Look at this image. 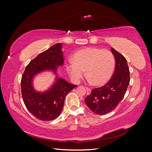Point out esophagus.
Returning <instances> with one entry per match:
<instances>
[{"label":"esophagus","mask_w":152,"mask_h":152,"mask_svg":"<svg viewBox=\"0 0 152 152\" xmlns=\"http://www.w3.org/2000/svg\"><path fill=\"white\" fill-rule=\"evenodd\" d=\"M86 90H87V94H90L91 93V89L90 88H88V87H86Z\"/></svg>","instance_id":"34e87169"}]
</instances>
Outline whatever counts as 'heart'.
I'll use <instances>...</instances> for the list:
<instances>
[{
    "instance_id": "heart-1",
    "label": "heart",
    "mask_w": 152,
    "mask_h": 152,
    "mask_svg": "<svg viewBox=\"0 0 152 152\" xmlns=\"http://www.w3.org/2000/svg\"><path fill=\"white\" fill-rule=\"evenodd\" d=\"M72 60L66 65L72 79L79 80L86 70L89 81L98 86L110 80L115 67L113 54L109 50L96 48H86L77 50L73 55Z\"/></svg>"
}]
</instances>
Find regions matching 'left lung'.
<instances>
[{
  "label": "left lung",
  "instance_id": "left-lung-1",
  "mask_svg": "<svg viewBox=\"0 0 152 152\" xmlns=\"http://www.w3.org/2000/svg\"><path fill=\"white\" fill-rule=\"evenodd\" d=\"M115 59V68L112 77L104 86L92 90L85 99L86 105L94 113L104 115L112 112L126 94L130 82V72L126 59L111 48Z\"/></svg>",
  "mask_w": 152,
  "mask_h": 152
}]
</instances>
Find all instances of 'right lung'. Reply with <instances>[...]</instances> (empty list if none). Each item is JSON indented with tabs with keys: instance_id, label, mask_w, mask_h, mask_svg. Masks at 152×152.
Returning a JSON list of instances; mask_svg holds the SVG:
<instances>
[{
	"instance_id": "obj_1",
	"label": "right lung",
	"mask_w": 152,
	"mask_h": 152,
	"mask_svg": "<svg viewBox=\"0 0 152 152\" xmlns=\"http://www.w3.org/2000/svg\"><path fill=\"white\" fill-rule=\"evenodd\" d=\"M62 44H56L39 54L26 66L21 77V94L27 110L37 118L53 121L60 115L66 94L77 85L70 84L56 75V81L48 90L38 92L33 86L34 77L40 72L50 70L56 74L58 66L64 63Z\"/></svg>"
}]
</instances>
